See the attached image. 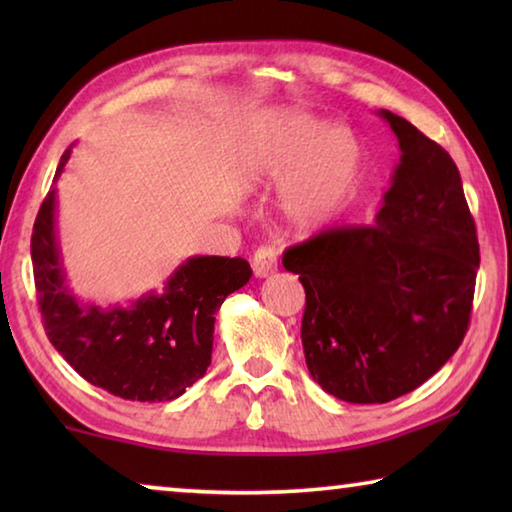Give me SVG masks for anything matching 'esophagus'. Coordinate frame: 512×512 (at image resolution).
Listing matches in <instances>:
<instances>
[{"mask_svg":"<svg viewBox=\"0 0 512 512\" xmlns=\"http://www.w3.org/2000/svg\"><path fill=\"white\" fill-rule=\"evenodd\" d=\"M277 268V250L275 246H259L253 255V271L257 277H268Z\"/></svg>","mask_w":512,"mask_h":512,"instance_id":"1","label":"esophagus"}]
</instances>
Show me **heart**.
<instances>
[{
	"mask_svg": "<svg viewBox=\"0 0 512 512\" xmlns=\"http://www.w3.org/2000/svg\"><path fill=\"white\" fill-rule=\"evenodd\" d=\"M361 146L345 128H325V121L302 110H282L268 117L250 137L237 162L246 187L282 183L280 205L296 228H311L359 185Z\"/></svg>",
	"mask_w": 512,
	"mask_h": 512,
	"instance_id": "heart-1",
	"label": "heart"
}]
</instances>
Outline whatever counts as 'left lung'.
Returning a JSON list of instances; mask_svg holds the SVG:
<instances>
[{"label":"left lung","instance_id":"1","mask_svg":"<svg viewBox=\"0 0 512 512\" xmlns=\"http://www.w3.org/2000/svg\"><path fill=\"white\" fill-rule=\"evenodd\" d=\"M400 164L372 225L291 246L307 305L302 348L323 391L352 404L411 393L445 366L470 325L479 239L443 146L391 110Z\"/></svg>","mask_w":512,"mask_h":512}]
</instances>
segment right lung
I'll list each match as a JSON object with an SVG mask.
<instances>
[{
	"label": "right lung",
	"mask_w": 512,
	"mask_h": 512,
	"mask_svg": "<svg viewBox=\"0 0 512 512\" xmlns=\"http://www.w3.org/2000/svg\"><path fill=\"white\" fill-rule=\"evenodd\" d=\"M69 153L60 158L56 178ZM31 259L51 345L92 386L133 402L176 400L205 375L216 311L253 275L241 257H189L162 293L149 291L131 307L81 305L69 293L60 264L56 189L33 223Z\"/></svg>",
	"instance_id": "add662e5"
}]
</instances>
